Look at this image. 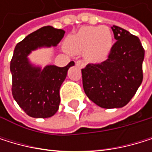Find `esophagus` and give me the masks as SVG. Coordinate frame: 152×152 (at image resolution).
<instances>
[{"label": "esophagus", "instance_id": "34e87169", "mask_svg": "<svg viewBox=\"0 0 152 152\" xmlns=\"http://www.w3.org/2000/svg\"><path fill=\"white\" fill-rule=\"evenodd\" d=\"M75 64H77V66H79L80 68H84L86 66V63L83 60H77V62H75Z\"/></svg>", "mask_w": 152, "mask_h": 152}]
</instances>
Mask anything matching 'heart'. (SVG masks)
I'll return each mask as SVG.
<instances>
[{
    "instance_id": "obj_1",
    "label": "heart",
    "mask_w": 152,
    "mask_h": 152,
    "mask_svg": "<svg viewBox=\"0 0 152 152\" xmlns=\"http://www.w3.org/2000/svg\"><path fill=\"white\" fill-rule=\"evenodd\" d=\"M113 45L112 33L106 26H85L66 40V48L72 53H84L93 62L107 58Z\"/></svg>"
}]
</instances>
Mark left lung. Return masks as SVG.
Segmentation results:
<instances>
[{"label": "left lung", "mask_w": 152, "mask_h": 152, "mask_svg": "<svg viewBox=\"0 0 152 152\" xmlns=\"http://www.w3.org/2000/svg\"><path fill=\"white\" fill-rule=\"evenodd\" d=\"M117 42L100 64H88L82 71L83 87L91 101L103 108L126 106L143 79L145 51L140 39L123 28L111 27Z\"/></svg>", "instance_id": "left-lung-1"}]
</instances>
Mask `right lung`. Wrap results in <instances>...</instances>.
I'll return each mask as SVG.
<instances>
[{"mask_svg": "<svg viewBox=\"0 0 152 152\" xmlns=\"http://www.w3.org/2000/svg\"><path fill=\"white\" fill-rule=\"evenodd\" d=\"M64 35L65 31L62 29L45 26L27 35L15 46L10 65L12 93L20 107L32 118H50L57 112L60 86L75 63L72 61L65 67L46 66L42 69L33 66L27 56L37 48L56 46Z\"/></svg>", "mask_w": 152, "mask_h": 152, "instance_id": "obj_1", "label": "right lung"}]
</instances>
